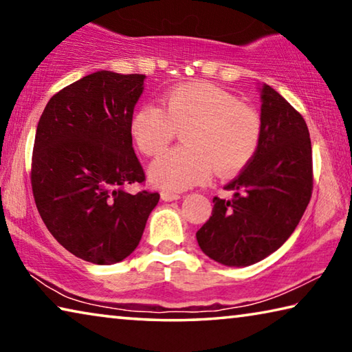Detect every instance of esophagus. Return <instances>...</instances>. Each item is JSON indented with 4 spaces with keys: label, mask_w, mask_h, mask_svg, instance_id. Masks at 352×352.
<instances>
[{
    "label": "esophagus",
    "mask_w": 352,
    "mask_h": 352,
    "mask_svg": "<svg viewBox=\"0 0 352 352\" xmlns=\"http://www.w3.org/2000/svg\"><path fill=\"white\" fill-rule=\"evenodd\" d=\"M162 199L164 201H174L180 199V194L177 192H170V190H162Z\"/></svg>",
    "instance_id": "1"
}]
</instances>
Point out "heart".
<instances>
[{"instance_id": "heart-1", "label": "heart", "mask_w": 352, "mask_h": 352, "mask_svg": "<svg viewBox=\"0 0 352 352\" xmlns=\"http://www.w3.org/2000/svg\"><path fill=\"white\" fill-rule=\"evenodd\" d=\"M162 105L141 107L130 121L135 144L148 157L163 153L177 130L186 129V147L162 155L148 168L158 188L184 190L206 183L214 170L236 174L258 152L262 133L258 111L214 83H182L166 91Z\"/></svg>"}]
</instances>
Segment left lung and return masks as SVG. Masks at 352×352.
Returning a JSON list of instances; mask_svg holds the SVG:
<instances>
[{
    "mask_svg": "<svg viewBox=\"0 0 352 352\" xmlns=\"http://www.w3.org/2000/svg\"><path fill=\"white\" fill-rule=\"evenodd\" d=\"M259 148L212 199V216L197 231L208 258L228 267L256 264L294 233L312 195V146L306 121L270 85L262 83Z\"/></svg>",
    "mask_w": 352,
    "mask_h": 352,
    "instance_id": "obj_1",
    "label": "left lung"
}]
</instances>
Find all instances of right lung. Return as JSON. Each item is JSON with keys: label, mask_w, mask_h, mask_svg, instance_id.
I'll list each match as a JSON object with an SVG mask.
<instances>
[{"label": "right lung", "mask_w": 352, "mask_h": 352, "mask_svg": "<svg viewBox=\"0 0 352 352\" xmlns=\"http://www.w3.org/2000/svg\"><path fill=\"white\" fill-rule=\"evenodd\" d=\"M144 74L96 71L50 99L35 132L31 183L41 219L62 247L99 265L135 252L158 192L146 180L130 133Z\"/></svg>", "instance_id": "right-lung-1"}]
</instances>
